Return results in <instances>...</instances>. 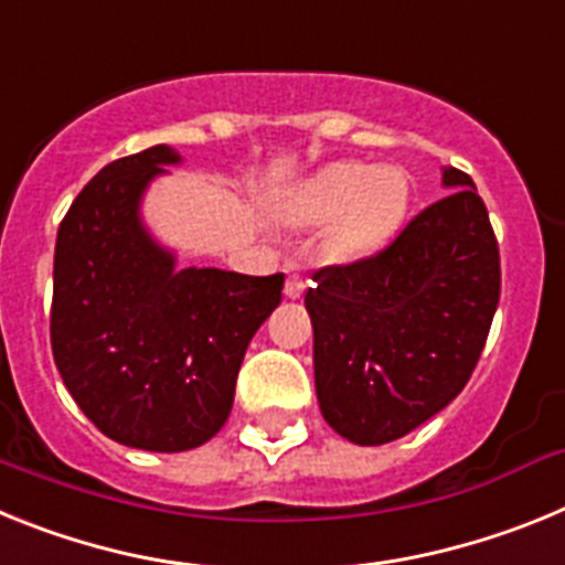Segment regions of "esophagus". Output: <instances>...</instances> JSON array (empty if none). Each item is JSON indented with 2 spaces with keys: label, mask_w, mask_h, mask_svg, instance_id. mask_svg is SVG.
Returning a JSON list of instances; mask_svg holds the SVG:
<instances>
[{
  "label": "esophagus",
  "mask_w": 565,
  "mask_h": 565,
  "mask_svg": "<svg viewBox=\"0 0 565 565\" xmlns=\"http://www.w3.org/2000/svg\"><path fill=\"white\" fill-rule=\"evenodd\" d=\"M306 288H308V282L299 277V274H288V279H286V297L288 299L302 297V294H306Z\"/></svg>",
  "instance_id": "1"
}]
</instances>
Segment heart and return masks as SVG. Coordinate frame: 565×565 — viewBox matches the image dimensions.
<instances>
[{"mask_svg": "<svg viewBox=\"0 0 565 565\" xmlns=\"http://www.w3.org/2000/svg\"><path fill=\"white\" fill-rule=\"evenodd\" d=\"M411 203V183L402 169L342 161L319 169L294 192L291 217L297 223L328 224L333 257L353 259L376 252L402 226Z\"/></svg>", "mask_w": 565, "mask_h": 565, "instance_id": "heart-1", "label": "heart"}]
</instances>
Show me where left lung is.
Wrapping results in <instances>:
<instances>
[{
	"label": "left lung",
	"mask_w": 565,
	"mask_h": 565,
	"mask_svg": "<svg viewBox=\"0 0 565 565\" xmlns=\"http://www.w3.org/2000/svg\"><path fill=\"white\" fill-rule=\"evenodd\" d=\"M391 246L313 271L306 308L322 416L362 447L396 441L469 382L501 299V254L467 172Z\"/></svg>",
	"instance_id": "8db88e82"
}]
</instances>
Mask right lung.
<instances>
[{
    "mask_svg": "<svg viewBox=\"0 0 565 565\" xmlns=\"http://www.w3.org/2000/svg\"><path fill=\"white\" fill-rule=\"evenodd\" d=\"M178 161L158 143L107 163L64 214L53 259L50 344L64 387L104 436L149 452L217 436L248 342L286 282L174 268L138 206Z\"/></svg>",
    "mask_w": 565,
    "mask_h": 565,
    "instance_id": "1",
    "label": "right lung"
}]
</instances>
